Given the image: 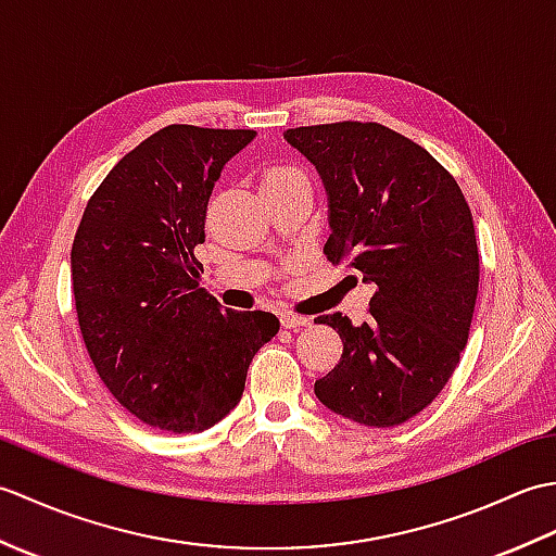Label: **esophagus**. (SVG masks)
I'll list each match as a JSON object with an SVG mask.
<instances>
[{"mask_svg": "<svg viewBox=\"0 0 556 556\" xmlns=\"http://www.w3.org/2000/svg\"><path fill=\"white\" fill-rule=\"evenodd\" d=\"M305 325H311V317L296 315V313H281V327L285 329H296V327H305Z\"/></svg>", "mask_w": 556, "mask_h": 556, "instance_id": "esophagus-1", "label": "esophagus"}]
</instances>
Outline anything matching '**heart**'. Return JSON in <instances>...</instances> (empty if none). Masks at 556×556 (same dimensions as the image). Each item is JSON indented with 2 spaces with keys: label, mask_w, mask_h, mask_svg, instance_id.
Returning <instances> with one entry per match:
<instances>
[{
  "label": "heart",
  "mask_w": 556,
  "mask_h": 556,
  "mask_svg": "<svg viewBox=\"0 0 556 556\" xmlns=\"http://www.w3.org/2000/svg\"><path fill=\"white\" fill-rule=\"evenodd\" d=\"M299 176H303V174H301L299 169H293V167H275V169H269V172H267V176H265V184L299 179Z\"/></svg>",
  "instance_id": "obj_1"
}]
</instances>
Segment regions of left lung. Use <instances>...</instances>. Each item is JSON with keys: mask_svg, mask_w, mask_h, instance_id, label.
Returning <instances> with one entry per match:
<instances>
[{"mask_svg": "<svg viewBox=\"0 0 556 556\" xmlns=\"http://www.w3.org/2000/svg\"><path fill=\"white\" fill-rule=\"evenodd\" d=\"M285 138L325 184L327 260L375 285L361 327L317 317L344 353L315 396L353 422L394 428L432 404L466 349L480 279L473 215L454 176L382 124L299 126Z\"/></svg>", "mask_w": 556, "mask_h": 556, "instance_id": "8db88e82", "label": "left lung"}]
</instances>
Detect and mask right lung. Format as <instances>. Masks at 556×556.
<instances>
[{
	"instance_id": "right-lung-1",
	"label": "right lung",
	"mask_w": 556,
	"mask_h": 556,
	"mask_svg": "<svg viewBox=\"0 0 556 556\" xmlns=\"http://www.w3.org/2000/svg\"><path fill=\"white\" fill-rule=\"evenodd\" d=\"M251 128L172 124L124 155L88 200L71 248L83 341L100 380L138 420L203 432L239 404L265 311H222L200 287L212 188Z\"/></svg>"
}]
</instances>
